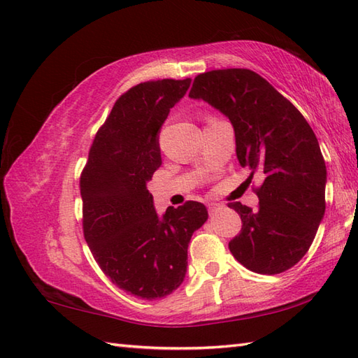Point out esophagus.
<instances>
[{"label":"esophagus","instance_id":"1","mask_svg":"<svg viewBox=\"0 0 358 358\" xmlns=\"http://www.w3.org/2000/svg\"><path fill=\"white\" fill-rule=\"evenodd\" d=\"M222 208H223L222 204H218V203H210V204H208V209H209L210 214H215V212H218Z\"/></svg>","mask_w":358,"mask_h":358}]
</instances>
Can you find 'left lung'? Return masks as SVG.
I'll use <instances>...</instances> for the list:
<instances>
[{
	"label": "left lung",
	"instance_id": "obj_1",
	"mask_svg": "<svg viewBox=\"0 0 358 358\" xmlns=\"http://www.w3.org/2000/svg\"><path fill=\"white\" fill-rule=\"evenodd\" d=\"M189 96L229 118L237 158L263 173L260 206L229 208L241 217L232 255L258 273H280L299 263L324 217L326 164L305 117L260 75L249 69L200 73Z\"/></svg>",
	"mask_w": 358,
	"mask_h": 358
}]
</instances>
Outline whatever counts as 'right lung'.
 I'll list each match as a JSON object with an SVG mask.
<instances>
[{
    "instance_id": "add662e5",
    "label": "right lung",
    "mask_w": 358,
    "mask_h": 358,
    "mask_svg": "<svg viewBox=\"0 0 358 358\" xmlns=\"http://www.w3.org/2000/svg\"><path fill=\"white\" fill-rule=\"evenodd\" d=\"M191 81H148L121 95L80 181L85 238L96 263L112 283L143 300L163 299L183 283L189 241L209 217L199 201L158 215L148 191L162 166L159 131Z\"/></svg>"
}]
</instances>
